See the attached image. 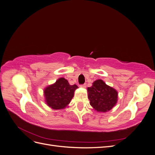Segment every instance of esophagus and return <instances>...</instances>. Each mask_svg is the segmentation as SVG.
Here are the masks:
<instances>
[{"label": "esophagus", "mask_w": 155, "mask_h": 155, "mask_svg": "<svg viewBox=\"0 0 155 155\" xmlns=\"http://www.w3.org/2000/svg\"><path fill=\"white\" fill-rule=\"evenodd\" d=\"M80 87H81V88H86V87H87V85H86V84H83V85H80Z\"/></svg>", "instance_id": "obj_1"}]
</instances>
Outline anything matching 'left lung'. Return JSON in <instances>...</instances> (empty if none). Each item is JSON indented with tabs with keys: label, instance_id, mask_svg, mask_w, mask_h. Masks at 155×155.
<instances>
[{
	"label": "left lung",
	"instance_id": "1",
	"mask_svg": "<svg viewBox=\"0 0 155 155\" xmlns=\"http://www.w3.org/2000/svg\"><path fill=\"white\" fill-rule=\"evenodd\" d=\"M90 105L97 112L110 110L118 101V91L107 85L102 79H97L87 88Z\"/></svg>",
	"mask_w": 155,
	"mask_h": 155
}]
</instances>
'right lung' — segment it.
I'll return each mask as SVG.
<instances>
[{
	"mask_svg": "<svg viewBox=\"0 0 155 155\" xmlns=\"http://www.w3.org/2000/svg\"><path fill=\"white\" fill-rule=\"evenodd\" d=\"M78 88L76 85H70L64 78H59L44 89L46 104L54 110L65 109L68 107Z\"/></svg>",
	"mask_w": 155,
	"mask_h": 155,
	"instance_id": "right-lung-1",
	"label": "right lung"
}]
</instances>
